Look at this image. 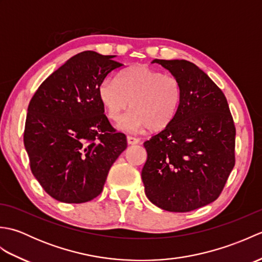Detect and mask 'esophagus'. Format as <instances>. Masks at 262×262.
<instances>
[{"label":"esophagus","mask_w":262,"mask_h":262,"mask_svg":"<svg viewBox=\"0 0 262 262\" xmlns=\"http://www.w3.org/2000/svg\"><path fill=\"white\" fill-rule=\"evenodd\" d=\"M127 142L129 145H135V144L140 143V138L133 137V136H127Z\"/></svg>","instance_id":"obj_1"}]
</instances>
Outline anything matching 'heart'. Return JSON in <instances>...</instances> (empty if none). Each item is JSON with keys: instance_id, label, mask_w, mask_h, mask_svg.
<instances>
[{"instance_id": "obj_1", "label": "heart", "mask_w": 262, "mask_h": 262, "mask_svg": "<svg viewBox=\"0 0 262 262\" xmlns=\"http://www.w3.org/2000/svg\"><path fill=\"white\" fill-rule=\"evenodd\" d=\"M99 99L113 120L119 118L130 101L132 111L118 122L122 130H160L174 118L181 101V86L174 76L136 65L120 71L116 80H104L99 86Z\"/></svg>"}]
</instances>
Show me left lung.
Returning a JSON list of instances; mask_svg holds the SVG:
<instances>
[{
	"mask_svg": "<svg viewBox=\"0 0 262 262\" xmlns=\"http://www.w3.org/2000/svg\"><path fill=\"white\" fill-rule=\"evenodd\" d=\"M181 86L173 120L144 143L142 180L149 202L185 213L219 198L235 164V126L221 89L185 59H154Z\"/></svg>",
	"mask_w": 262,
	"mask_h": 262,
	"instance_id": "obj_1",
	"label": "left lung"
}]
</instances>
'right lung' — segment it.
<instances>
[{"label":"right lung","mask_w":262,"mask_h":262,"mask_svg":"<svg viewBox=\"0 0 262 262\" xmlns=\"http://www.w3.org/2000/svg\"><path fill=\"white\" fill-rule=\"evenodd\" d=\"M115 55L82 52L43 81L28 107L24 143L33 177L58 202L81 204L101 193L127 147L103 114L99 86L122 64Z\"/></svg>","instance_id":"1"}]
</instances>
